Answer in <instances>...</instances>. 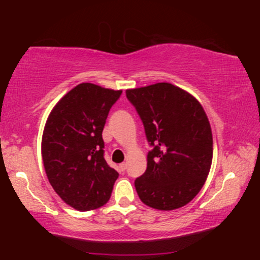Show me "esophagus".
<instances>
[{
  "label": "esophagus",
  "instance_id": "obj_1",
  "mask_svg": "<svg viewBox=\"0 0 260 260\" xmlns=\"http://www.w3.org/2000/svg\"><path fill=\"white\" fill-rule=\"evenodd\" d=\"M126 169H127V164L126 162H122L121 165H120V170H121V171H126Z\"/></svg>",
  "mask_w": 260,
  "mask_h": 260
}]
</instances>
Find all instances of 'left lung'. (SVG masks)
<instances>
[{
	"label": "left lung",
	"instance_id": "1",
	"mask_svg": "<svg viewBox=\"0 0 260 260\" xmlns=\"http://www.w3.org/2000/svg\"><path fill=\"white\" fill-rule=\"evenodd\" d=\"M153 150L134 181L140 201L157 210L186 205L204 186L213 160V134L193 95L170 83L127 89Z\"/></svg>",
	"mask_w": 260,
	"mask_h": 260
}]
</instances>
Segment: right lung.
I'll return each instance as SVG.
<instances>
[{
    "label": "right lung",
    "instance_id": "add662e5",
    "mask_svg": "<svg viewBox=\"0 0 260 260\" xmlns=\"http://www.w3.org/2000/svg\"><path fill=\"white\" fill-rule=\"evenodd\" d=\"M122 90L82 83L56 104L45 124L41 155L55 192L79 211L103 207L118 172L104 157L103 129Z\"/></svg>",
    "mask_w": 260,
    "mask_h": 260
}]
</instances>
